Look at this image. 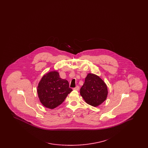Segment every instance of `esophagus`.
<instances>
[{"label":"esophagus","mask_w":148,"mask_h":148,"mask_svg":"<svg viewBox=\"0 0 148 148\" xmlns=\"http://www.w3.org/2000/svg\"><path fill=\"white\" fill-rule=\"evenodd\" d=\"M73 89L75 90H79V86H77L75 88H73Z\"/></svg>","instance_id":"34e87169"}]
</instances>
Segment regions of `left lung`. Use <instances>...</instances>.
<instances>
[{"mask_svg": "<svg viewBox=\"0 0 148 148\" xmlns=\"http://www.w3.org/2000/svg\"><path fill=\"white\" fill-rule=\"evenodd\" d=\"M108 88L104 82L98 75L89 73L80 88V93L85 102L92 106L102 104L107 98Z\"/></svg>", "mask_w": 148, "mask_h": 148, "instance_id": "left-lung-1", "label": "left lung"}]
</instances>
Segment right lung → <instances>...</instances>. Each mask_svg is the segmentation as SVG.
Returning <instances> with one entry per match:
<instances>
[{
	"mask_svg": "<svg viewBox=\"0 0 148 148\" xmlns=\"http://www.w3.org/2000/svg\"><path fill=\"white\" fill-rule=\"evenodd\" d=\"M72 90L68 80L60 77L56 71L43 75L37 87L40 101L42 106L51 109L60 106Z\"/></svg>",
	"mask_w": 148,
	"mask_h": 148,
	"instance_id": "1",
	"label": "right lung"
}]
</instances>
